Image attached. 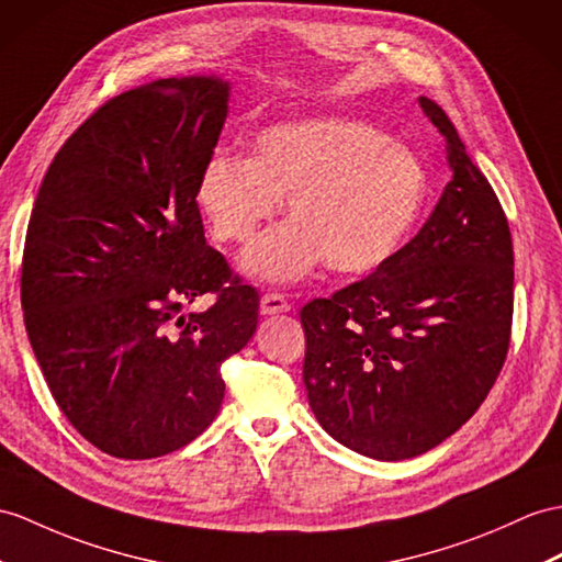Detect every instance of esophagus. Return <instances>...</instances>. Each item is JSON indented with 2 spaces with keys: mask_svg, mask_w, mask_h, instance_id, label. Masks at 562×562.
<instances>
[{
  "mask_svg": "<svg viewBox=\"0 0 562 562\" xmlns=\"http://www.w3.org/2000/svg\"><path fill=\"white\" fill-rule=\"evenodd\" d=\"M289 310H291L289 300H285L281 293H265L262 300H259V312H262L265 317H269V314H283Z\"/></svg>",
  "mask_w": 562,
  "mask_h": 562,
  "instance_id": "obj_1",
  "label": "esophagus"
}]
</instances>
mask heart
Masks as SVG:
<instances>
[{"label": "heart", "instance_id": "obj_1", "mask_svg": "<svg viewBox=\"0 0 562 562\" xmlns=\"http://www.w3.org/2000/svg\"><path fill=\"white\" fill-rule=\"evenodd\" d=\"M429 176L407 145L352 119H305L269 126L252 157L214 155L195 198L212 236L250 240L289 198L291 222L267 231L240 257L259 283L305 279L324 259L338 273H369L413 238Z\"/></svg>", "mask_w": 562, "mask_h": 562}]
</instances>
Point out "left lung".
Listing matches in <instances>:
<instances>
[{"label": "left lung", "mask_w": 562, "mask_h": 562, "mask_svg": "<svg viewBox=\"0 0 562 562\" xmlns=\"http://www.w3.org/2000/svg\"><path fill=\"white\" fill-rule=\"evenodd\" d=\"M450 183L427 224L362 281L300 312L303 379L326 434L374 460L427 453L496 384L513 324V238L501 202L443 109Z\"/></svg>", "instance_id": "left-lung-1"}]
</instances>
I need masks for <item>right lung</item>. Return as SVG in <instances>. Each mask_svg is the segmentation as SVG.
<instances>
[{
	"mask_svg": "<svg viewBox=\"0 0 562 562\" xmlns=\"http://www.w3.org/2000/svg\"><path fill=\"white\" fill-rule=\"evenodd\" d=\"M228 92L214 74L121 92L64 143L35 198L25 331L61 413L106 456L198 439L224 401L222 362L257 328L259 295L204 240L195 202ZM204 292L215 305L183 315Z\"/></svg>",
	"mask_w": 562,
	"mask_h": 562,
	"instance_id": "right-lung-1",
	"label": "right lung"
}]
</instances>
